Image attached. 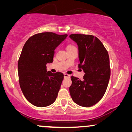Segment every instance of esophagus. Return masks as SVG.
Here are the masks:
<instances>
[{"instance_id":"1","label":"esophagus","mask_w":132,"mask_h":132,"mask_svg":"<svg viewBox=\"0 0 132 132\" xmlns=\"http://www.w3.org/2000/svg\"><path fill=\"white\" fill-rule=\"evenodd\" d=\"M64 78H70V76L69 75H68V74H66V73H64Z\"/></svg>"}]
</instances>
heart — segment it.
I'll list each match as a JSON object with an SVG mask.
<instances>
[{"label":"heart","mask_w":132,"mask_h":132,"mask_svg":"<svg viewBox=\"0 0 132 132\" xmlns=\"http://www.w3.org/2000/svg\"><path fill=\"white\" fill-rule=\"evenodd\" d=\"M75 46H73V44H69L67 46V49H68V48H73V47H75Z\"/></svg>","instance_id":"heart-1"}]
</instances>
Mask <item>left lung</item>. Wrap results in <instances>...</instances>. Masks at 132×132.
I'll return each mask as SVG.
<instances>
[{"mask_svg": "<svg viewBox=\"0 0 132 132\" xmlns=\"http://www.w3.org/2000/svg\"><path fill=\"white\" fill-rule=\"evenodd\" d=\"M79 46V68L85 75L84 80L72 76L70 93L76 103L90 107L103 97L111 76L108 52L100 39L92 35L71 34Z\"/></svg>", "mask_w": 132, "mask_h": 132, "instance_id": "8db88e82", "label": "left lung"}]
</instances>
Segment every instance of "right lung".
<instances>
[{"mask_svg":"<svg viewBox=\"0 0 132 132\" xmlns=\"http://www.w3.org/2000/svg\"><path fill=\"white\" fill-rule=\"evenodd\" d=\"M67 35L38 33L23 46L18 61L19 84L25 98L34 106H48L57 98L64 75L47 71L46 64L53 62L56 47Z\"/></svg>","mask_w":132,"mask_h":132,"instance_id":"1","label":"right lung"}]
</instances>
